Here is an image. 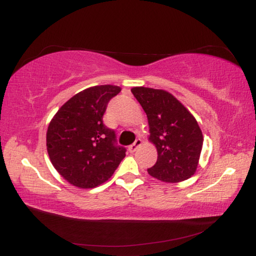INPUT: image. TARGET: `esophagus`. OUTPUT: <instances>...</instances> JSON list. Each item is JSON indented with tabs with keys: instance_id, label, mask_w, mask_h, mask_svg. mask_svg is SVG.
Masks as SVG:
<instances>
[{
	"instance_id": "obj_1",
	"label": "esophagus",
	"mask_w": 256,
	"mask_h": 256,
	"mask_svg": "<svg viewBox=\"0 0 256 256\" xmlns=\"http://www.w3.org/2000/svg\"><path fill=\"white\" fill-rule=\"evenodd\" d=\"M142 144V141H141L140 139H138V140H136V142L133 144H131L128 147V152H136V149L140 147V146Z\"/></svg>"
}]
</instances>
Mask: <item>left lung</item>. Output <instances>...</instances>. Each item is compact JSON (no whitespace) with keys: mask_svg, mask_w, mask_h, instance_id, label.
<instances>
[{"mask_svg":"<svg viewBox=\"0 0 256 256\" xmlns=\"http://www.w3.org/2000/svg\"><path fill=\"white\" fill-rule=\"evenodd\" d=\"M131 91L147 115L148 140L157 149L148 173L166 184L188 180L197 171L204 141L196 118L168 91L144 86Z\"/></svg>","mask_w":256,"mask_h":256,"instance_id":"left-lung-1","label":"left lung"}]
</instances>
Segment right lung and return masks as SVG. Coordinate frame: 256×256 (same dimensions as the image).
Segmentation results:
<instances>
[{
    "mask_svg": "<svg viewBox=\"0 0 256 256\" xmlns=\"http://www.w3.org/2000/svg\"><path fill=\"white\" fill-rule=\"evenodd\" d=\"M122 88L96 85L64 102L46 132V149L52 165L70 184L96 188L106 182L125 157V148L115 146V132L104 124L107 104Z\"/></svg>",
    "mask_w": 256,
    "mask_h": 256,
    "instance_id": "1",
    "label": "right lung"
}]
</instances>
